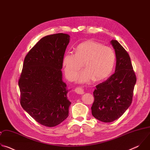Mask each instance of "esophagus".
I'll return each mask as SVG.
<instances>
[{"label": "esophagus", "mask_w": 150, "mask_h": 150, "mask_svg": "<svg viewBox=\"0 0 150 150\" xmlns=\"http://www.w3.org/2000/svg\"><path fill=\"white\" fill-rule=\"evenodd\" d=\"M75 92L76 94H83L84 93L83 89H82V88H80V87H76V88L75 89Z\"/></svg>", "instance_id": "1"}]
</instances>
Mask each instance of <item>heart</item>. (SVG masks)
<instances>
[{"label": "heart", "mask_w": 150, "mask_h": 150, "mask_svg": "<svg viewBox=\"0 0 150 150\" xmlns=\"http://www.w3.org/2000/svg\"><path fill=\"white\" fill-rule=\"evenodd\" d=\"M115 61V54L109 47L103 46L93 40L85 41L79 45L76 53L68 52L63 58V66L66 77L74 81L79 75L78 82L81 83H90L95 78L102 81L111 74Z\"/></svg>", "instance_id": "b5f03b06"}]
</instances>
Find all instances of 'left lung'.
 <instances>
[{
  "label": "left lung",
  "mask_w": 150,
  "mask_h": 150,
  "mask_svg": "<svg viewBox=\"0 0 150 150\" xmlns=\"http://www.w3.org/2000/svg\"><path fill=\"white\" fill-rule=\"evenodd\" d=\"M116 54L115 73L99 83L93 92V116L103 122H112L123 115L132 101L137 78L129 54L117 40L110 41Z\"/></svg>",
  "instance_id": "8db88e82"
}]
</instances>
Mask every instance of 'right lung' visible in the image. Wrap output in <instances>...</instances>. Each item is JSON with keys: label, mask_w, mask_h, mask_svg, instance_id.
Masks as SVG:
<instances>
[{"label": "right lung", "mask_w": 150, "mask_h": 150, "mask_svg": "<svg viewBox=\"0 0 150 150\" xmlns=\"http://www.w3.org/2000/svg\"><path fill=\"white\" fill-rule=\"evenodd\" d=\"M70 36L58 33L41 38L25 57L19 79L20 103L42 125L53 127L65 120L71 104L62 80L63 58Z\"/></svg>", "instance_id": "add662e5"}]
</instances>
